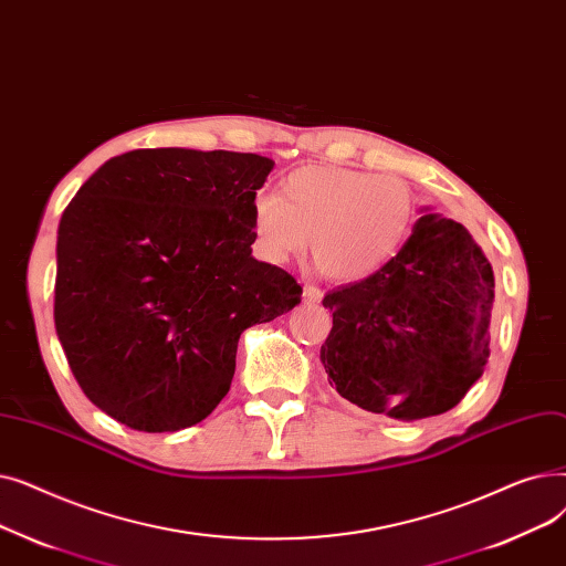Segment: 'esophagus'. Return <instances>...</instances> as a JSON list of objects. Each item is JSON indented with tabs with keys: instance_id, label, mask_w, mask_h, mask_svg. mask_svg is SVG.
Segmentation results:
<instances>
[{
	"instance_id": "34e87169",
	"label": "esophagus",
	"mask_w": 566,
	"mask_h": 566,
	"mask_svg": "<svg viewBox=\"0 0 566 566\" xmlns=\"http://www.w3.org/2000/svg\"><path fill=\"white\" fill-rule=\"evenodd\" d=\"M322 297H325V292L315 285H304V302L306 304H319Z\"/></svg>"
}]
</instances>
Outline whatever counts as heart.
<instances>
[{
    "label": "heart",
    "instance_id": "b5f03b06",
    "mask_svg": "<svg viewBox=\"0 0 566 566\" xmlns=\"http://www.w3.org/2000/svg\"><path fill=\"white\" fill-rule=\"evenodd\" d=\"M415 221L410 186L391 175L308 166L281 191H258L251 228L260 258L283 264L308 247L336 281L370 276L400 249Z\"/></svg>",
    "mask_w": 566,
    "mask_h": 566
}]
</instances>
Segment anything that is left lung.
Instances as JSON below:
<instances>
[{
  "label": "left lung",
  "mask_w": 566,
  "mask_h": 566,
  "mask_svg": "<svg viewBox=\"0 0 566 566\" xmlns=\"http://www.w3.org/2000/svg\"><path fill=\"white\" fill-rule=\"evenodd\" d=\"M412 234L378 272L332 290L319 347L329 385L398 421L459 406L491 355L495 276L465 226L421 207Z\"/></svg>",
  "instance_id": "obj_1"
}]
</instances>
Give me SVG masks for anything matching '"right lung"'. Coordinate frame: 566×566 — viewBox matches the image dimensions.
I'll return each mask as SVG.
<instances>
[{"instance_id": "1", "label": "right lung", "mask_w": 566, "mask_h": 566, "mask_svg": "<svg viewBox=\"0 0 566 566\" xmlns=\"http://www.w3.org/2000/svg\"><path fill=\"white\" fill-rule=\"evenodd\" d=\"M274 160L136 149L80 186L57 230L55 327L98 410L145 433L202 421L230 391L244 329L302 285L251 255V200Z\"/></svg>"}]
</instances>
